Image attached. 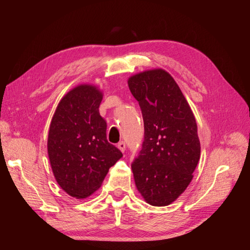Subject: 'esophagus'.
<instances>
[{"mask_svg":"<svg viewBox=\"0 0 250 250\" xmlns=\"http://www.w3.org/2000/svg\"><path fill=\"white\" fill-rule=\"evenodd\" d=\"M117 147H118V149L121 152H125V142H119L118 145H117Z\"/></svg>","mask_w":250,"mask_h":250,"instance_id":"1","label":"esophagus"}]
</instances>
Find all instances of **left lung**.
Wrapping results in <instances>:
<instances>
[{"label":"left lung","mask_w":250,"mask_h":250,"mask_svg":"<svg viewBox=\"0 0 250 250\" xmlns=\"http://www.w3.org/2000/svg\"><path fill=\"white\" fill-rule=\"evenodd\" d=\"M144 119L142 150L132 163L135 186L148 204L176 201L193 178L201 155L198 125L171 74L153 68L129 77Z\"/></svg>","instance_id":"8db88e82"}]
</instances>
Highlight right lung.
<instances>
[{
  "label": "right lung",
  "instance_id": "right-lung-1",
  "mask_svg": "<svg viewBox=\"0 0 250 250\" xmlns=\"http://www.w3.org/2000/svg\"><path fill=\"white\" fill-rule=\"evenodd\" d=\"M103 92L81 83L63 97L50 122L47 151L58 185L75 199L97 191L110 167L122 157L106 140V121L99 107Z\"/></svg>",
  "mask_w": 250,
  "mask_h": 250
}]
</instances>
